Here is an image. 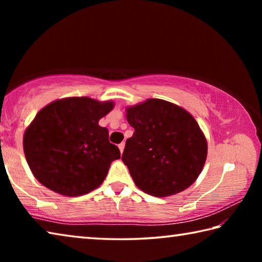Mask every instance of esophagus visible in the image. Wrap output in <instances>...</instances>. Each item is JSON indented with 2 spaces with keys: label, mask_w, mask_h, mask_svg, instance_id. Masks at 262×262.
I'll use <instances>...</instances> for the list:
<instances>
[{
  "label": "esophagus",
  "mask_w": 262,
  "mask_h": 262,
  "mask_svg": "<svg viewBox=\"0 0 262 262\" xmlns=\"http://www.w3.org/2000/svg\"><path fill=\"white\" fill-rule=\"evenodd\" d=\"M119 149H120V152L122 154L123 152V149H125V143H123V142H122V143L119 144Z\"/></svg>",
  "instance_id": "34e87169"
}]
</instances>
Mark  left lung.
Masks as SVG:
<instances>
[{
    "label": "left lung",
    "instance_id": "obj_1",
    "mask_svg": "<svg viewBox=\"0 0 262 262\" xmlns=\"http://www.w3.org/2000/svg\"><path fill=\"white\" fill-rule=\"evenodd\" d=\"M126 112L135 132L121 159L137 187L158 198L189 187L201 173L208 150L196 120L162 99H148Z\"/></svg>",
    "mask_w": 262,
    "mask_h": 262
}]
</instances>
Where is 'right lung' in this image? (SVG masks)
I'll list each match as a JSON object with an SVG mask.
<instances>
[{
  "label": "right lung",
  "mask_w": 262,
  "mask_h": 262,
  "mask_svg": "<svg viewBox=\"0 0 262 262\" xmlns=\"http://www.w3.org/2000/svg\"><path fill=\"white\" fill-rule=\"evenodd\" d=\"M113 101L72 97L39 111L26 128L23 147L39 183L66 196H79L99 187L120 150L108 141L99 120Z\"/></svg>",
  "instance_id": "1"
}]
</instances>
